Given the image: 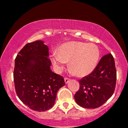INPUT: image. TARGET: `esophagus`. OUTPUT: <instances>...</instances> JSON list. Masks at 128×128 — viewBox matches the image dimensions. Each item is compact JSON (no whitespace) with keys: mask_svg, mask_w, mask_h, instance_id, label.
Here are the masks:
<instances>
[{"mask_svg":"<svg viewBox=\"0 0 128 128\" xmlns=\"http://www.w3.org/2000/svg\"><path fill=\"white\" fill-rule=\"evenodd\" d=\"M64 80H65V83H66V84H67L68 82H69L70 79H68V78H65V79H64Z\"/></svg>","mask_w":128,"mask_h":128,"instance_id":"34e87169","label":"esophagus"}]
</instances>
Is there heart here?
<instances>
[{"mask_svg":"<svg viewBox=\"0 0 128 128\" xmlns=\"http://www.w3.org/2000/svg\"><path fill=\"white\" fill-rule=\"evenodd\" d=\"M100 51L93 44L82 42H68L61 45L57 52L50 56V61L58 72L63 70L66 62L78 76H84L93 72L98 64Z\"/></svg>","mask_w":128,"mask_h":128,"instance_id":"heart-1","label":"heart"}]
</instances>
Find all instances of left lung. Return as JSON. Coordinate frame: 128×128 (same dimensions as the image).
<instances>
[{
    "label": "left lung",
    "mask_w": 128,
    "mask_h": 128,
    "mask_svg": "<svg viewBox=\"0 0 128 128\" xmlns=\"http://www.w3.org/2000/svg\"><path fill=\"white\" fill-rule=\"evenodd\" d=\"M117 72L111 54L104 56L93 72L82 78L80 89L74 95L78 105L84 108H97L112 97L116 84Z\"/></svg>",
    "instance_id": "1"
}]
</instances>
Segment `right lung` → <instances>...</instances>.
<instances>
[{
    "mask_svg": "<svg viewBox=\"0 0 128 128\" xmlns=\"http://www.w3.org/2000/svg\"><path fill=\"white\" fill-rule=\"evenodd\" d=\"M48 48L42 40L28 43L15 58L14 88L19 99L37 112L54 106L59 89L65 85L62 76L50 70Z\"/></svg>",
    "mask_w": 128,
    "mask_h": 128,
    "instance_id": "obj_1",
    "label": "right lung"
}]
</instances>
